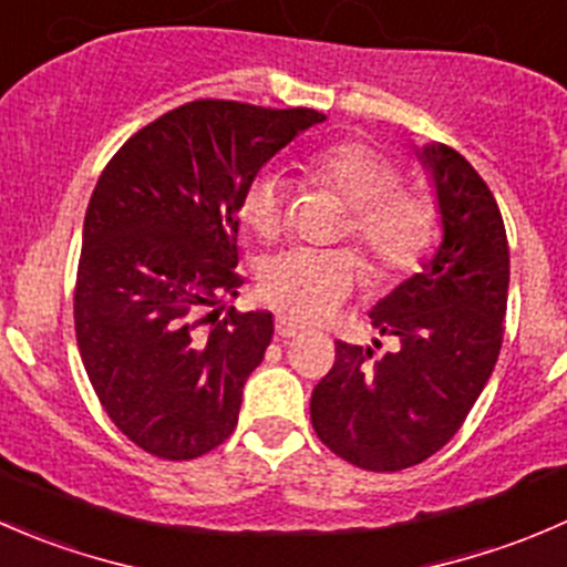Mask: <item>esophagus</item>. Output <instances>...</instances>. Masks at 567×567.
Listing matches in <instances>:
<instances>
[{"mask_svg":"<svg viewBox=\"0 0 567 567\" xmlns=\"http://www.w3.org/2000/svg\"><path fill=\"white\" fill-rule=\"evenodd\" d=\"M276 333L281 336V339H291V336H297L300 333V324H295V322H289V319H276Z\"/></svg>","mask_w":567,"mask_h":567,"instance_id":"34e87169","label":"esophagus"}]
</instances>
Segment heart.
Instances as JSON below:
<instances>
[{
  "label": "heart",
  "instance_id": "obj_1",
  "mask_svg": "<svg viewBox=\"0 0 567 567\" xmlns=\"http://www.w3.org/2000/svg\"><path fill=\"white\" fill-rule=\"evenodd\" d=\"M313 189L336 195L350 206L344 237L367 254L380 281H396L416 270L439 234V209L422 193L405 187V173L380 151L358 140L324 145L302 162ZM245 226L265 243L281 237L286 226V184L265 171L248 184L239 200ZM363 278L352 250H289L267 261L259 272V297L295 322L330 317Z\"/></svg>",
  "mask_w": 567,
  "mask_h": 567
}]
</instances>
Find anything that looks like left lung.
<instances>
[{
  "label": "left lung",
  "mask_w": 567,
  "mask_h": 567,
  "mask_svg": "<svg viewBox=\"0 0 567 567\" xmlns=\"http://www.w3.org/2000/svg\"><path fill=\"white\" fill-rule=\"evenodd\" d=\"M419 156L433 171L444 243L369 313L396 350L374 358L372 347L336 341L333 369L311 394L317 439L367 472H402L446 446L504 339L509 248L496 198L450 145Z\"/></svg>",
  "instance_id": "1"
}]
</instances>
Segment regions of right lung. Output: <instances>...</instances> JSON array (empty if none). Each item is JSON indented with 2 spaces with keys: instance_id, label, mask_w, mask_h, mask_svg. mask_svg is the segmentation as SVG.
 <instances>
[{
  "instance_id": "add662e5",
  "label": "right lung",
  "mask_w": 567,
  "mask_h": 567,
  "mask_svg": "<svg viewBox=\"0 0 567 567\" xmlns=\"http://www.w3.org/2000/svg\"><path fill=\"white\" fill-rule=\"evenodd\" d=\"M324 115L198 99L134 132L101 171L82 231L74 328L117 430L162 461L234 433L272 313L215 311L243 286L239 200L259 167Z\"/></svg>"
}]
</instances>
